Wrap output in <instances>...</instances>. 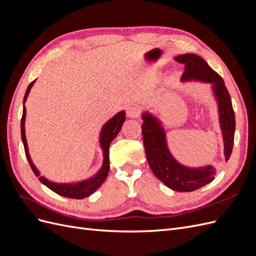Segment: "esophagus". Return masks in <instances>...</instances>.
<instances>
[{
	"instance_id": "obj_1",
	"label": "esophagus",
	"mask_w": 256,
	"mask_h": 256,
	"mask_svg": "<svg viewBox=\"0 0 256 256\" xmlns=\"http://www.w3.org/2000/svg\"><path fill=\"white\" fill-rule=\"evenodd\" d=\"M127 115L129 118H136L138 115H140V112H138V109L134 106H130L127 108Z\"/></svg>"
}]
</instances>
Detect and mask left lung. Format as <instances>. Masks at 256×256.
Wrapping results in <instances>:
<instances>
[{
    "instance_id": "8db88e82",
    "label": "left lung",
    "mask_w": 256,
    "mask_h": 256,
    "mask_svg": "<svg viewBox=\"0 0 256 256\" xmlns=\"http://www.w3.org/2000/svg\"><path fill=\"white\" fill-rule=\"evenodd\" d=\"M175 60L184 64L182 79L200 80L214 84V92L219 104L220 126L224 141V156L228 161L234 145L235 113L232 99L221 76L208 66L206 62L196 54H182ZM142 136L147 162L159 180L166 187L178 192H191L202 188L214 180V168H186L172 157L166 141L164 130L156 118L145 113L143 116Z\"/></svg>"
}]
</instances>
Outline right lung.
Segmentation results:
<instances>
[{"instance_id":"add662e5","label":"right lung","mask_w":256,"mask_h":256,"mask_svg":"<svg viewBox=\"0 0 256 256\" xmlns=\"http://www.w3.org/2000/svg\"><path fill=\"white\" fill-rule=\"evenodd\" d=\"M34 84V81L30 82V85L28 86V90L26 92L24 99H23V113H22V118H21V138H22V142L23 145H24V152H26V156L28 158V164L32 168L34 174L38 177L44 186L52 190L53 192L58 193V194L69 198H88L90 194H92L100 186L104 184L106 180V178L109 174V170H110V160H109V148H110V144L114 140L115 136L118 134L120 131V128L122 126L124 122H125V112L122 111L120 113L116 114L113 118H111L109 122H108L106 125L102 128V136H100V144H102V150H104V164L100 171L92 178H90L88 180L81 182L78 184H54L49 182L48 180H46L44 177L40 176V172L37 171V168L33 164L32 160L30 158L28 154V144H26V131H24V122H26V106L24 102L28 98V95L30 92V88Z\"/></svg>"}]
</instances>
